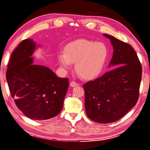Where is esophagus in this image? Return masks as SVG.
<instances>
[{
	"instance_id": "esophagus-1",
	"label": "esophagus",
	"mask_w": 150,
	"mask_h": 150,
	"mask_svg": "<svg viewBox=\"0 0 150 150\" xmlns=\"http://www.w3.org/2000/svg\"><path fill=\"white\" fill-rule=\"evenodd\" d=\"M79 85V84L76 82H75V81H72V82L70 83V86L71 87H75V86H77Z\"/></svg>"
}]
</instances>
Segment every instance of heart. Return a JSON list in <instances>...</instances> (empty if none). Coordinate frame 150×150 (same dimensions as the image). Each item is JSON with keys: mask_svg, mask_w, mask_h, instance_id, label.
<instances>
[{"mask_svg": "<svg viewBox=\"0 0 150 150\" xmlns=\"http://www.w3.org/2000/svg\"><path fill=\"white\" fill-rule=\"evenodd\" d=\"M107 48L102 42L80 39L68 44L64 53L58 55L62 69L67 71L75 63V71L84 79H93L100 75L107 58Z\"/></svg>", "mask_w": 150, "mask_h": 150, "instance_id": "b5f03b06", "label": "heart"}]
</instances>
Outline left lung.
Returning a JSON list of instances; mask_svg holds the SVG:
<instances>
[{
    "instance_id": "left-lung-1",
    "label": "left lung",
    "mask_w": 150,
    "mask_h": 150,
    "mask_svg": "<svg viewBox=\"0 0 150 150\" xmlns=\"http://www.w3.org/2000/svg\"><path fill=\"white\" fill-rule=\"evenodd\" d=\"M103 35L110 39L113 45V57L109 67L114 69L84 84V106L91 120L110 123L122 118L137 103L142 66L131 45L111 35Z\"/></svg>"
}]
</instances>
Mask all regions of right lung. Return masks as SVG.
I'll list each match as a JSON object with an SVG mask.
<instances>
[{
	"mask_svg": "<svg viewBox=\"0 0 150 150\" xmlns=\"http://www.w3.org/2000/svg\"><path fill=\"white\" fill-rule=\"evenodd\" d=\"M37 47L32 39L23 40L12 53L6 77L19 110L29 119L46 120L60 113L69 81L33 64L31 56Z\"/></svg>",
	"mask_w": 150,
	"mask_h": 150,
	"instance_id": "right-lung-1",
	"label": "right lung"
}]
</instances>
